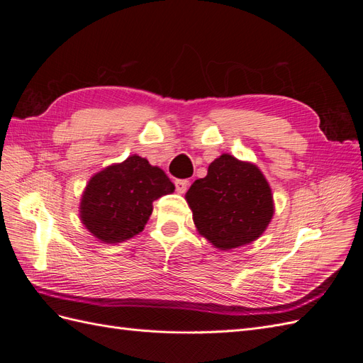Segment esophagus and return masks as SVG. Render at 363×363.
<instances>
[{
    "label": "esophagus",
    "mask_w": 363,
    "mask_h": 363,
    "mask_svg": "<svg viewBox=\"0 0 363 363\" xmlns=\"http://www.w3.org/2000/svg\"><path fill=\"white\" fill-rule=\"evenodd\" d=\"M174 183H175V189H177V192L184 194L186 191H188L189 180H175Z\"/></svg>",
    "instance_id": "esophagus-1"
}]
</instances>
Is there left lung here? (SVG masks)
I'll return each instance as SVG.
<instances>
[{"label": "left lung", "mask_w": 363, "mask_h": 363, "mask_svg": "<svg viewBox=\"0 0 363 363\" xmlns=\"http://www.w3.org/2000/svg\"><path fill=\"white\" fill-rule=\"evenodd\" d=\"M199 232L228 251L259 239L274 216L272 191L257 164L224 152L184 195Z\"/></svg>", "instance_id": "8db88e82"}]
</instances>
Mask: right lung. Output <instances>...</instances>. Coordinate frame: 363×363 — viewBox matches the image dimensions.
<instances>
[{
	"mask_svg": "<svg viewBox=\"0 0 363 363\" xmlns=\"http://www.w3.org/2000/svg\"><path fill=\"white\" fill-rule=\"evenodd\" d=\"M174 189L163 169L152 167L145 157L128 156L87 182L79 207L80 221L104 244L124 242L144 230L152 201Z\"/></svg>",
	"mask_w": 363,
	"mask_h": 363,
	"instance_id": "1",
	"label": "right lung"
}]
</instances>
